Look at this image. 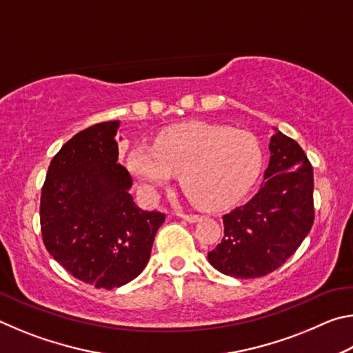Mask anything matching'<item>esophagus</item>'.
Listing matches in <instances>:
<instances>
[{
	"label": "esophagus",
	"mask_w": 353,
	"mask_h": 353,
	"mask_svg": "<svg viewBox=\"0 0 353 353\" xmlns=\"http://www.w3.org/2000/svg\"><path fill=\"white\" fill-rule=\"evenodd\" d=\"M181 216L185 221H188V223H196V221L201 219L199 214H194V213H183V214H181Z\"/></svg>",
	"instance_id": "34e87169"
}]
</instances>
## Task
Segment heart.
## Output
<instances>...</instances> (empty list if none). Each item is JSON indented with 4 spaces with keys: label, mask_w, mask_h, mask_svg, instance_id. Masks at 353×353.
I'll use <instances>...</instances> for the list:
<instances>
[{
    "label": "heart",
    "mask_w": 353,
    "mask_h": 353,
    "mask_svg": "<svg viewBox=\"0 0 353 353\" xmlns=\"http://www.w3.org/2000/svg\"><path fill=\"white\" fill-rule=\"evenodd\" d=\"M128 163L146 193L181 172L185 193L199 207L216 210L252 187L261 168V146L246 130L188 123L165 132L154 148H135Z\"/></svg>",
    "instance_id": "1"
}]
</instances>
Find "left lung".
<instances>
[{
    "instance_id": "obj_1",
    "label": "left lung",
    "mask_w": 353,
    "mask_h": 353,
    "mask_svg": "<svg viewBox=\"0 0 353 353\" xmlns=\"http://www.w3.org/2000/svg\"><path fill=\"white\" fill-rule=\"evenodd\" d=\"M270 152L259 193L224 214V238L208 252L210 265L225 276L255 279L276 271L312 230V163L303 149L279 130Z\"/></svg>"
}]
</instances>
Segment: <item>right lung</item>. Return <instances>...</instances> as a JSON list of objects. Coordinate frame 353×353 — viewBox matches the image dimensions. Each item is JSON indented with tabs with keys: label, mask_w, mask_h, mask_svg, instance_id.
<instances>
[{
	"label": "right lung",
	"mask_w": 353,
	"mask_h": 353,
	"mask_svg": "<svg viewBox=\"0 0 353 353\" xmlns=\"http://www.w3.org/2000/svg\"><path fill=\"white\" fill-rule=\"evenodd\" d=\"M119 121L81 130L52 157L40 198L45 248L71 276L113 290L145 270L165 214L145 212L118 163Z\"/></svg>",
	"instance_id": "obj_1"
}]
</instances>
